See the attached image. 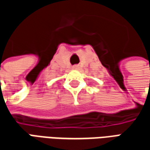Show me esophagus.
I'll return each mask as SVG.
<instances>
[{"mask_svg": "<svg viewBox=\"0 0 150 150\" xmlns=\"http://www.w3.org/2000/svg\"><path fill=\"white\" fill-rule=\"evenodd\" d=\"M73 68H74V69H78L79 68V65L73 66Z\"/></svg>", "mask_w": 150, "mask_h": 150, "instance_id": "1", "label": "esophagus"}]
</instances>
